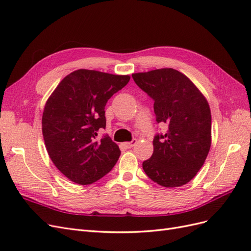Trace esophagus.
I'll use <instances>...</instances> for the list:
<instances>
[{
    "label": "esophagus",
    "instance_id": "1",
    "mask_svg": "<svg viewBox=\"0 0 251 251\" xmlns=\"http://www.w3.org/2000/svg\"><path fill=\"white\" fill-rule=\"evenodd\" d=\"M137 143V140L136 139H133L132 141H130V142H126V143H124V146H125V148L126 149H131V148H133L135 144Z\"/></svg>",
    "mask_w": 251,
    "mask_h": 251
}]
</instances>
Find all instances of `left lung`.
I'll list each match as a JSON object with an SVG mask.
<instances>
[{"label":"left lung","mask_w":251,"mask_h":251,"mask_svg":"<svg viewBox=\"0 0 251 251\" xmlns=\"http://www.w3.org/2000/svg\"><path fill=\"white\" fill-rule=\"evenodd\" d=\"M132 77L154 100L156 123L168 126L164 134L155 135L153 155L143 161V171L161 186L184 185L202 168L210 149L208 102L191 79L172 68Z\"/></svg>","instance_id":"1"}]
</instances>
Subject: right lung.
Returning <instances> with one entry per match:
<instances>
[{"label":"right lung","instance_id":"right-lung-1","mask_svg":"<svg viewBox=\"0 0 251 251\" xmlns=\"http://www.w3.org/2000/svg\"><path fill=\"white\" fill-rule=\"evenodd\" d=\"M130 80L114 75L79 69L59 82L45 105L42 126L49 157L58 171L77 184H92L116 164L120 150L105 128L104 107Z\"/></svg>","mask_w":251,"mask_h":251}]
</instances>
